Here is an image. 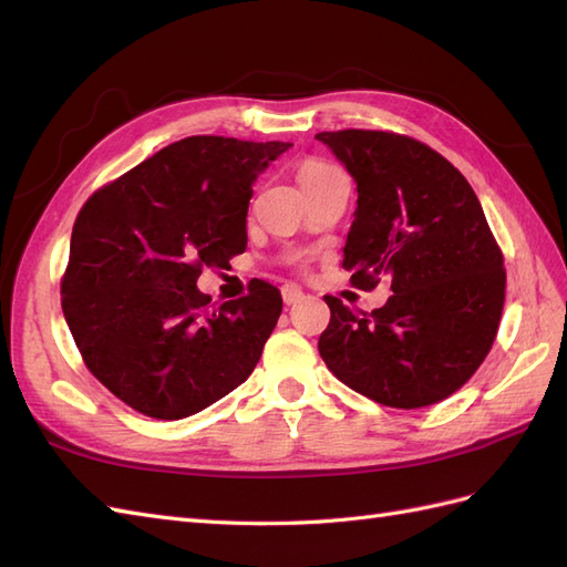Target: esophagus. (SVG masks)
Listing matches in <instances>:
<instances>
[{
  "label": "esophagus",
  "instance_id": "34e87169",
  "mask_svg": "<svg viewBox=\"0 0 567 567\" xmlns=\"http://www.w3.org/2000/svg\"><path fill=\"white\" fill-rule=\"evenodd\" d=\"M281 298H284V302H286V305H296V302H300V300L305 298V293H302V288H300V286H296V284H286V286L281 288Z\"/></svg>",
  "mask_w": 567,
  "mask_h": 567
}]
</instances>
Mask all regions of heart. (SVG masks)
Listing matches in <instances>:
<instances>
[{
  "label": "heart",
  "instance_id": "b5f03b06",
  "mask_svg": "<svg viewBox=\"0 0 567 567\" xmlns=\"http://www.w3.org/2000/svg\"><path fill=\"white\" fill-rule=\"evenodd\" d=\"M331 169H333V165L323 163V161H317V158H312V161H305V163L298 167V179H300L302 188H307L310 184H315L321 175L331 173Z\"/></svg>",
  "mask_w": 567,
  "mask_h": 567
}]
</instances>
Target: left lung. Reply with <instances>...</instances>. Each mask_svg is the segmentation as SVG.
Listing matches in <instances>:
<instances>
[{
	"label": "left lung",
	"instance_id": "1",
	"mask_svg": "<svg viewBox=\"0 0 567 567\" xmlns=\"http://www.w3.org/2000/svg\"><path fill=\"white\" fill-rule=\"evenodd\" d=\"M357 182L342 248L352 286L383 279L394 296L373 312L333 296L319 354L364 398L421 409L447 400L485 362L499 331L506 269L471 184L414 136L383 130L319 132Z\"/></svg>",
	"mask_w": 567,
	"mask_h": 567
}]
</instances>
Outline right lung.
<instances>
[{
  "label": "right lung",
  "instance_id": "right-lung-1",
  "mask_svg": "<svg viewBox=\"0 0 567 567\" xmlns=\"http://www.w3.org/2000/svg\"><path fill=\"white\" fill-rule=\"evenodd\" d=\"M288 146L186 136L80 208L63 317L84 367L140 414H198L260 362L284 307L279 288L255 279L248 296L217 307L196 281L246 250L252 182Z\"/></svg>",
  "mask_w": 567,
  "mask_h": 567
}]
</instances>
